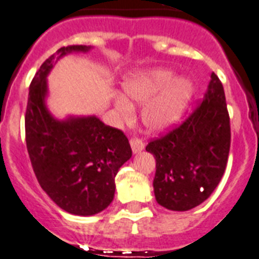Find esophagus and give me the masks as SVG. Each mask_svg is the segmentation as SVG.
Returning <instances> with one entry per match:
<instances>
[{
    "mask_svg": "<svg viewBox=\"0 0 259 259\" xmlns=\"http://www.w3.org/2000/svg\"><path fill=\"white\" fill-rule=\"evenodd\" d=\"M130 144H131L132 152H134V153H140V152L145 148L144 143L141 140H139V139H131V140H130Z\"/></svg>",
    "mask_w": 259,
    "mask_h": 259,
    "instance_id": "1",
    "label": "esophagus"
}]
</instances>
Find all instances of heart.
<instances>
[{"instance_id": "heart-1", "label": "heart", "mask_w": 259, "mask_h": 259, "mask_svg": "<svg viewBox=\"0 0 259 259\" xmlns=\"http://www.w3.org/2000/svg\"><path fill=\"white\" fill-rule=\"evenodd\" d=\"M124 97L114 99L115 112L119 120L128 123L134 118L132 103L145 105L141 119L145 128L153 134L169 131L180 121L193 98L194 88L189 78L174 77L166 68L141 70L134 73L123 82Z\"/></svg>"}]
</instances>
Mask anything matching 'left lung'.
Wrapping results in <instances>:
<instances>
[{"instance_id": "left-lung-1", "label": "left lung", "mask_w": 259, "mask_h": 259, "mask_svg": "<svg viewBox=\"0 0 259 259\" xmlns=\"http://www.w3.org/2000/svg\"><path fill=\"white\" fill-rule=\"evenodd\" d=\"M229 147L224 88L212 73L195 111L180 127L145 148L156 158L157 203L171 211H189L208 199L225 171Z\"/></svg>"}]
</instances>
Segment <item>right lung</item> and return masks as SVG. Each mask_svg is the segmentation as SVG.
Here are the masks:
<instances>
[{"instance_id": "obj_1", "label": "right lung", "mask_w": 259, "mask_h": 259, "mask_svg": "<svg viewBox=\"0 0 259 259\" xmlns=\"http://www.w3.org/2000/svg\"><path fill=\"white\" fill-rule=\"evenodd\" d=\"M90 46H68L41 64L30 85L26 110V144L41 189L61 209L92 216L107 208L115 194V176L132 156L125 135L96 115L55 118L47 106V77L69 54Z\"/></svg>"}]
</instances>
